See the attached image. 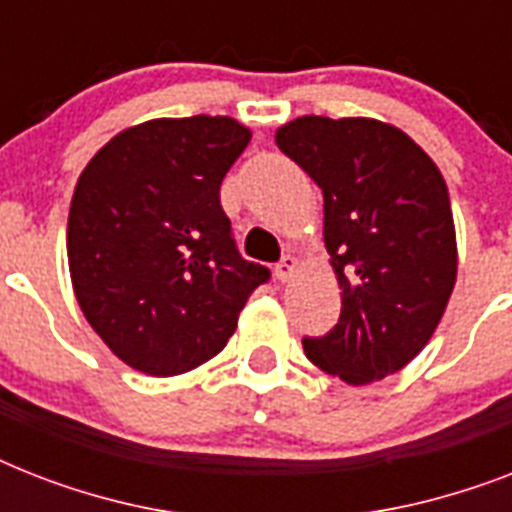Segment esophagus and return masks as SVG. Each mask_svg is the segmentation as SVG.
<instances>
[{
  "instance_id": "obj_1",
  "label": "esophagus",
  "mask_w": 512,
  "mask_h": 512,
  "mask_svg": "<svg viewBox=\"0 0 512 512\" xmlns=\"http://www.w3.org/2000/svg\"><path fill=\"white\" fill-rule=\"evenodd\" d=\"M297 271H300V263H297V257L287 255L279 265H276V279H279L281 284H287V281L295 279Z\"/></svg>"
}]
</instances>
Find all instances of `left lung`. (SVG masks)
<instances>
[{
	"mask_svg": "<svg viewBox=\"0 0 512 512\" xmlns=\"http://www.w3.org/2000/svg\"><path fill=\"white\" fill-rule=\"evenodd\" d=\"M276 143L324 193V247L342 297L335 329L303 340L305 356L348 385L401 372L457 281L444 175L404 130L369 116H300Z\"/></svg>",
	"mask_w": 512,
	"mask_h": 512,
	"instance_id": "8db88e82",
	"label": "left lung"
}]
</instances>
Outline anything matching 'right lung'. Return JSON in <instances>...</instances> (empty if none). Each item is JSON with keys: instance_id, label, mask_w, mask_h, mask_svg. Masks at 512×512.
Returning a JSON list of instances; mask_svg holds the SVG:
<instances>
[{"instance_id": "obj_1", "label": "right lung", "mask_w": 512, "mask_h": 512, "mask_svg": "<svg viewBox=\"0 0 512 512\" xmlns=\"http://www.w3.org/2000/svg\"><path fill=\"white\" fill-rule=\"evenodd\" d=\"M249 138L231 116L151 119L114 135L76 180L66 231L76 303L138 372L175 377L215 358L271 276L236 252L220 207Z\"/></svg>"}]
</instances>
